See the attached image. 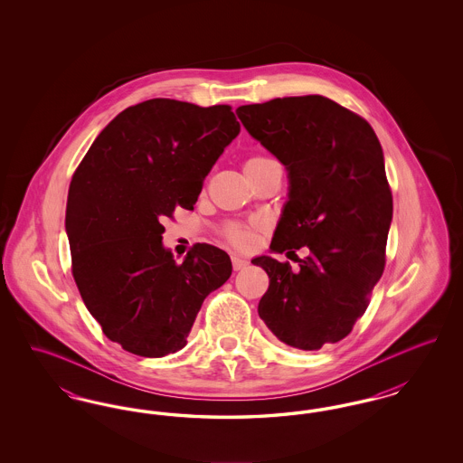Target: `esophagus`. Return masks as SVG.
<instances>
[{
	"label": "esophagus",
	"mask_w": 463,
	"mask_h": 463,
	"mask_svg": "<svg viewBox=\"0 0 463 463\" xmlns=\"http://www.w3.org/2000/svg\"><path fill=\"white\" fill-rule=\"evenodd\" d=\"M231 260H232V267H234V270H241V269H244V267L248 265V262H246L244 259H241V257H238V255H232V257H231Z\"/></svg>",
	"instance_id": "esophagus-1"
}]
</instances>
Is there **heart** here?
<instances>
[{
	"label": "heart",
	"instance_id": "heart-1",
	"mask_svg": "<svg viewBox=\"0 0 463 463\" xmlns=\"http://www.w3.org/2000/svg\"><path fill=\"white\" fill-rule=\"evenodd\" d=\"M278 165L274 159L262 155L248 156L242 163V170L246 175L259 174L265 168ZM225 238L232 242L238 248H250L255 242V231L250 225H241V223H231L225 227Z\"/></svg>",
	"mask_w": 463,
	"mask_h": 463
}]
</instances>
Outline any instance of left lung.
<instances>
[{
    "label": "left lung",
    "instance_id": "1",
    "mask_svg": "<svg viewBox=\"0 0 463 463\" xmlns=\"http://www.w3.org/2000/svg\"><path fill=\"white\" fill-rule=\"evenodd\" d=\"M244 128L276 156L289 194L270 250L308 255L257 257L269 276L259 316L281 342L317 351L353 331L385 269L392 193L370 123L321 95L285 97L236 110Z\"/></svg>",
    "mask_w": 463,
    "mask_h": 463
}]
</instances>
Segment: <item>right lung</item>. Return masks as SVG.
<instances>
[{"mask_svg": "<svg viewBox=\"0 0 463 463\" xmlns=\"http://www.w3.org/2000/svg\"><path fill=\"white\" fill-rule=\"evenodd\" d=\"M240 128L231 106L151 99L119 112L76 168L66 210L72 278L125 351H180L203 300L229 279V255L206 242L176 264L161 221L176 206L194 210L204 176Z\"/></svg>", "mask_w": 463, "mask_h": 463, "instance_id": "1", "label": "right lung"}]
</instances>
